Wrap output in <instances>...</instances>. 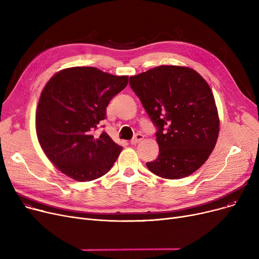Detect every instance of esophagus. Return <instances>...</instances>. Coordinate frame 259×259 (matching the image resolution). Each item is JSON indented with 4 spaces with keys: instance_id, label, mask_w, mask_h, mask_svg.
Segmentation results:
<instances>
[{
    "instance_id": "34e87169",
    "label": "esophagus",
    "mask_w": 259,
    "mask_h": 259,
    "mask_svg": "<svg viewBox=\"0 0 259 259\" xmlns=\"http://www.w3.org/2000/svg\"><path fill=\"white\" fill-rule=\"evenodd\" d=\"M143 140H144V135L141 134V133H138V134H135L134 138L131 140V144H132V145H135V144H138V143L142 142Z\"/></svg>"
}]
</instances>
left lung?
<instances>
[{"instance_id": "left-lung-1", "label": "left lung", "mask_w": 259, "mask_h": 259, "mask_svg": "<svg viewBox=\"0 0 259 259\" xmlns=\"http://www.w3.org/2000/svg\"><path fill=\"white\" fill-rule=\"evenodd\" d=\"M129 84L157 129L159 153L148 169L180 180L205 164L219 138L220 118L203 77L191 68L162 65L130 76Z\"/></svg>"}]
</instances>
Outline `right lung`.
<instances>
[{"mask_svg":"<svg viewBox=\"0 0 259 259\" xmlns=\"http://www.w3.org/2000/svg\"><path fill=\"white\" fill-rule=\"evenodd\" d=\"M128 84L94 67H72L54 74L44 87L35 114L38 143L52 164L77 182L110 170L122 147L106 132L94 135L110 101Z\"/></svg>","mask_w":259,"mask_h":259,"instance_id":"1","label":"right lung"}]
</instances>
